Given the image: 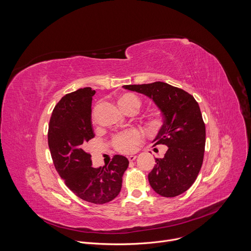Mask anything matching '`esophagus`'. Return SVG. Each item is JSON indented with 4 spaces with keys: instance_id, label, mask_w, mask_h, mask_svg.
Returning <instances> with one entry per match:
<instances>
[{
    "instance_id": "34e87169",
    "label": "esophagus",
    "mask_w": 251,
    "mask_h": 251,
    "mask_svg": "<svg viewBox=\"0 0 251 251\" xmlns=\"http://www.w3.org/2000/svg\"><path fill=\"white\" fill-rule=\"evenodd\" d=\"M136 158H137V156H135V155H131V156H129V157H128V160H129V162H133V161H135V160H136Z\"/></svg>"
}]
</instances>
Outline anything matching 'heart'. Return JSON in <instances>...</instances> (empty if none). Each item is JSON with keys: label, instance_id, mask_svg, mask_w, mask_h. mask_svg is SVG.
Returning <instances> with one entry per match:
<instances>
[{"label": "heart", "instance_id": "heart-1", "mask_svg": "<svg viewBox=\"0 0 251 251\" xmlns=\"http://www.w3.org/2000/svg\"><path fill=\"white\" fill-rule=\"evenodd\" d=\"M118 104L123 111L130 114V113H136L139 110L141 106V101L135 94L125 93L118 98ZM98 107L99 105L95 107L94 111L92 113L93 121L95 120V113L98 109ZM141 141H142L141 132L136 129H130L115 135L112 140V143H113V146L119 152L131 153L137 149Z\"/></svg>", "mask_w": 251, "mask_h": 251}]
</instances>
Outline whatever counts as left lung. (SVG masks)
<instances>
[{
	"label": "left lung",
	"instance_id": "8db88e82",
	"mask_svg": "<svg viewBox=\"0 0 251 251\" xmlns=\"http://www.w3.org/2000/svg\"><path fill=\"white\" fill-rule=\"evenodd\" d=\"M125 89L144 94L160 109L164 123L153 140L168 150L149 173L152 189L162 197L174 198L195 183L203 161L205 126L194 96L168 83L124 85Z\"/></svg>",
	"mask_w": 251,
	"mask_h": 251
}]
</instances>
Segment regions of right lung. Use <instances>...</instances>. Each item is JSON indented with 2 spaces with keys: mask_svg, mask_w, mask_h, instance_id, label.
<instances>
[{
  "mask_svg": "<svg viewBox=\"0 0 251 251\" xmlns=\"http://www.w3.org/2000/svg\"><path fill=\"white\" fill-rule=\"evenodd\" d=\"M94 94L95 90L84 87L64 95L52 111L48 141L54 167L66 187L83 201L102 204L119 195L129 161L115 155L109 165L92 167L91 155L85 149L94 137L91 123Z\"/></svg>",
  "mask_w": 251,
  "mask_h": 251,
  "instance_id": "obj_1",
  "label": "right lung"
}]
</instances>
